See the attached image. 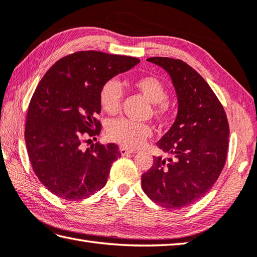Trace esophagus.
I'll return each mask as SVG.
<instances>
[{"label": "esophagus", "instance_id": "1", "mask_svg": "<svg viewBox=\"0 0 257 257\" xmlns=\"http://www.w3.org/2000/svg\"><path fill=\"white\" fill-rule=\"evenodd\" d=\"M119 152L122 156H128V154H133L137 153L138 151L134 149H127V148H119Z\"/></svg>", "mask_w": 257, "mask_h": 257}]
</instances>
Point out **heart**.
<instances>
[{"label":"heart","mask_w":257,"mask_h":257,"mask_svg":"<svg viewBox=\"0 0 257 257\" xmlns=\"http://www.w3.org/2000/svg\"><path fill=\"white\" fill-rule=\"evenodd\" d=\"M131 86L152 104V113L157 118L166 117L169 113L168 90L154 76H141L131 80ZM122 103V88L117 81L107 80L99 91L101 109L108 115L119 112ZM152 128L145 123L133 122L126 118L112 120L107 126V135L112 141L126 148H139L151 137Z\"/></svg>","instance_id":"obj_1"}]
</instances>
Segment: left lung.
Returning <instances> with one entry per match:
<instances>
[{
  "instance_id": "left-lung-1",
  "label": "left lung",
  "mask_w": 257,
  "mask_h": 257,
  "mask_svg": "<svg viewBox=\"0 0 257 257\" xmlns=\"http://www.w3.org/2000/svg\"><path fill=\"white\" fill-rule=\"evenodd\" d=\"M147 60L170 75L178 114L157 143L170 158L154 157L153 166L142 174V188L156 204L181 209L204 197L222 171L228 150V120L210 86L186 62L167 57Z\"/></svg>"
}]
</instances>
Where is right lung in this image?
Masks as SVG:
<instances>
[{"label": "right lung", "mask_w": 257, "mask_h": 257, "mask_svg": "<svg viewBox=\"0 0 257 257\" xmlns=\"http://www.w3.org/2000/svg\"><path fill=\"white\" fill-rule=\"evenodd\" d=\"M139 62L134 57L78 51L42 77L29 104L24 138L33 171L53 195L81 200L106 185L120 158L118 147L97 142L84 150L81 143L99 134L101 86Z\"/></svg>", "instance_id": "1"}]
</instances>
